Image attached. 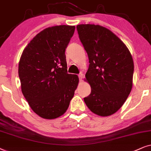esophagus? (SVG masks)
Returning <instances> with one entry per match:
<instances>
[{
  "label": "esophagus",
  "mask_w": 151,
  "mask_h": 151,
  "mask_svg": "<svg viewBox=\"0 0 151 151\" xmlns=\"http://www.w3.org/2000/svg\"><path fill=\"white\" fill-rule=\"evenodd\" d=\"M83 73H82V72H81V73H80L79 74V81H82V79H83Z\"/></svg>",
  "instance_id": "1"
}]
</instances>
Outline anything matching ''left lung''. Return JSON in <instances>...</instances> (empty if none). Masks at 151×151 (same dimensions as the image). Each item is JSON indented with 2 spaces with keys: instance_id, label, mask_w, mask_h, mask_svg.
Returning a JSON list of instances; mask_svg holds the SVG:
<instances>
[{
  "instance_id": "left-lung-1",
  "label": "left lung",
  "mask_w": 151,
  "mask_h": 151,
  "mask_svg": "<svg viewBox=\"0 0 151 151\" xmlns=\"http://www.w3.org/2000/svg\"><path fill=\"white\" fill-rule=\"evenodd\" d=\"M77 29L90 63L84 80L92 90L84 101L93 113L112 115L131 92L134 72L131 54L119 37L103 26L81 24Z\"/></svg>"
}]
</instances>
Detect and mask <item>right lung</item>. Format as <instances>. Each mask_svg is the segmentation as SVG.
Segmentation results:
<instances>
[{"mask_svg": "<svg viewBox=\"0 0 151 151\" xmlns=\"http://www.w3.org/2000/svg\"><path fill=\"white\" fill-rule=\"evenodd\" d=\"M75 26L44 29L22 53L19 76L22 93L39 116L53 119L65 113L79 83L76 74H68L65 51Z\"/></svg>", "mask_w": 151, "mask_h": 151, "instance_id": "add662e5", "label": "right lung"}]
</instances>
